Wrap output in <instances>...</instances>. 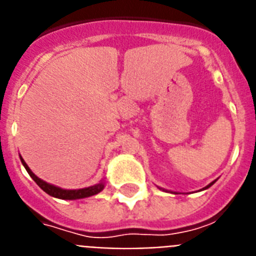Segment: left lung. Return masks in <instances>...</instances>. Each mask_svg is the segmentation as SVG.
I'll use <instances>...</instances> for the list:
<instances>
[{
	"instance_id": "obj_1",
	"label": "left lung",
	"mask_w": 256,
	"mask_h": 256,
	"mask_svg": "<svg viewBox=\"0 0 256 256\" xmlns=\"http://www.w3.org/2000/svg\"><path fill=\"white\" fill-rule=\"evenodd\" d=\"M215 183V180L214 182H212V183H210V184H208V186H205V188H204V190H206V188H208V186H212V184H214Z\"/></svg>"
}]
</instances>
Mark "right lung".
I'll return each instance as SVG.
<instances>
[{"label":"right lung","mask_w":256,"mask_h":256,"mask_svg":"<svg viewBox=\"0 0 256 256\" xmlns=\"http://www.w3.org/2000/svg\"><path fill=\"white\" fill-rule=\"evenodd\" d=\"M20 160H22V164H23V166L26 168V172H28L33 180L37 183V186H38L42 190H45L48 194L52 196V197H56V198H60V200L85 198V197H90V196L96 194V193H99L100 190H103V188H104V183L102 182V183L96 184V186H88V188H82V190H62V188H59V186H51V184L46 183V182L41 180L40 178L36 176L32 171H30V168H28V165H26V162H24V160L22 158V157H20Z\"/></svg>","instance_id":"obj_1"}]
</instances>
